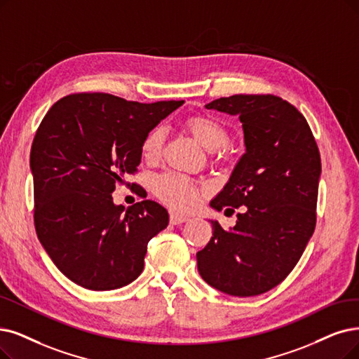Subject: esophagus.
I'll list each match as a JSON object with an SVG mask.
<instances>
[{
    "mask_svg": "<svg viewBox=\"0 0 359 359\" xmlns=\"http://www.w3.org/2000/svg\"><path fill=\"white\" fill-rule=\"evenodd\" d=\"M189 219V217H185V215L182 213H178V212H170V224L172 225H178V224H182Z\"/></svg>",
    "mask_w": 359,
    "mask_h": 359,
    "instance_id": "1",
    "label": "esophagus"
}]
</instances>
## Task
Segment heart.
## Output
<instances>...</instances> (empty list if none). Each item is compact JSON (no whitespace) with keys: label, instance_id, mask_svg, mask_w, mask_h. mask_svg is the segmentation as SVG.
I'll use <instances>...</instances> for the list:
<instances>
[{"label":"heart","instance_id":"obj_1","mask_svg":"<svg viewBox=\"0 0 359 359\" xmlns=\"http://www.w3.org/2000/svg\"><path fill=\"white\" fill-rule=\"evenodd\" d=\"M185 128L196 140L200 147L208 151H215L224 147L228 141L226 128L208 114H196L185 121ZM165 142V130L162 126H154L141 142V154L146 161H156L162 153ZM156 194L166 205L178 210H189L197 205L198 190L187 178L180 175H163L154 182Z\"/></svg>","mask_w":359,"mask_h":359}]
</instances>
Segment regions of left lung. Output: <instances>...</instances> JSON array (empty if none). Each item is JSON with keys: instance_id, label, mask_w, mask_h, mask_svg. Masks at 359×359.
<instances>
[{"instance_id": "1", "label": "left lung", "mask_w": 359, "mask_h": 359, "mask_svg": "<svg viewBox=\"0 0 359 359\" xmlns=\"http://www.w3.org/2000/svg\"><path fill=\"white\" fill-rule=\"evenodd\" d=\"M206 109L238 116L246 153L210 206L233 210L237 224L197 252L202 278L219 292L248 297L274 289L299 262L317 222L321 159L311 128L277 95L221 97ZM225 210V212H226Z\"/></svg>"}]
</instances>
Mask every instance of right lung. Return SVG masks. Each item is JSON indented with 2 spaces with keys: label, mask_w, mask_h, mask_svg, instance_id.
I'll use <instances>...</instances> for the list:
<instances>
[{
  "label": "right lung",
  "mask_w": 359,
  "mask_h": 359,
  "mask_svg": "<svg viewBox=\"0 0 359 359\" xmlns=\"http://www.w3.org/2000/svg\"><path fill=\"white\" fill-rule=\"evenodd\" d=\"M182 103L81 93L60 98L42 119L31 149L35 229L54 265L81 287L133 283L147 243L168 226L162 205L142 200L125 209L111 193L137 172L146 134Z\"/></svg>",
  "instance_id": "obj_1"
}]
</instances>
